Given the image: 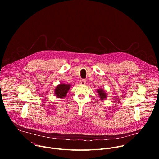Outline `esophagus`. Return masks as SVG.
I'll list each match as a JSON object with an SVG mask.
<instances>
[{
  "label": "esophagus",
  "mask_w": 159,
  "mask_h": 159,
  "mask_svg": "<svg viewBox=\"0 0 159 159\" xmlns=\"http://www.w3.org/2000/svg\"><path fill=\"white\" fill-rule=\"evenodd\" d=\"M80 85H85V83H86V80H84V79H81L80 80Z\"/></svg>",
  "instance_id": "1"
}]
</instances>
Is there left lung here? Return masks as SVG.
I'll return each instance as SVG.
<instances>
[{"mask_svg": "<svg viewBox=\"0 0 159 159\" xmlns=\"http://www.w3.org/2000/svg\"><path fill=\"white\" fill-rule=\"evenodd\" d=\"M96 91H97V93L98 94L99 99L101 101H104V100H105L107 98V94H106L105 90H103L102 89H101V88L98 89L96 90Z\"/></svg>", "mask_w": 159, "mask_h": 159, "instance_id": "obj_1", "label": "left lung"}]
</instances>
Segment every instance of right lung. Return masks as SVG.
<instances>
[{
	"label": "right lung",
	"mask_w": 159,
	"mask_h": 159,
	"mask_svg": "<svg viewBox=\"0 0 159 159\" xmlns=\"http://www.w3.org/2000/svg\"><path fill=\"white\" fill-rule=\"evenodd\" d=\"M71 88V85L66 84H60L57 85L54 90V94L57 98L63 99V98L66 96L67 93Z\"/></svg>",
	"instance_id": "add662e5"
}]
</instances>
